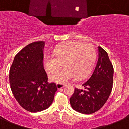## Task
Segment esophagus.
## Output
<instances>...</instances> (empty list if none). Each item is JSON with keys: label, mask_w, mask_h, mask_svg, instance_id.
<instances>
[{"label": "esophagus", "mask_w": 129, "mask_h": 129, "mask_svg": "<svg viewBox=\"0 0 129 129\" xmlns=\"http://www.w3.org/2000/svg\"><path fill=\"white\" fill-rule=\"evenodd\" d=\"M65 86L64 84H57V88L58 89H61V88H64Z\"/></svg>", "instance_id": "1"}]
</instances>
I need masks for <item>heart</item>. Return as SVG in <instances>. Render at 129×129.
I'll list each match as a JSON object with an SVG mask.
<instances>
[{"mask_svg":"<svg viewBox=\"0 0 129 129\" xmlns=\"http://www.w3.org/2000/svg\"><path fill=\"white\" fill-rule=\"evenodd\" d=\"M96 59V52L91 44L69 41L60 45L55 50L53 55L44 59V67L49 72H56L63 66L66 67L50 76L57 84H66L75 77L83 78L92 71Z\"/></svg>","mask_w":129,"mask_h":129,"instance_id":"heart-1","label":"heart"}]
</instances>
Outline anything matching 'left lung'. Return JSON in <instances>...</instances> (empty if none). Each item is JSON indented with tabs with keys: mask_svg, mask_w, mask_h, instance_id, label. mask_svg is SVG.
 <instances>
[{
	"mask_svg": "<svg viewBox=\"0 0 129 129\" xmlns=\"http://www.w3.org/2000/svg\"><path fill=\"white\" fill-rule=\"evenodd\" d=\"M98 52L95 69L82 84L84 90L75 88L70 98L72 109L83 114H91L101 109L112 90L113 67L107 52L100 47H98Z\"/></svg>",
	"mask_w": 129,
	"mask_h": 129,
	"instance_id": "1",
	"label": "left lung"
}]
</instances>
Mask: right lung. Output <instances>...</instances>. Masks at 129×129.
<instances>
[{"instance_id": "add662e5", "label": "right lung", "mask_w": 129, "mask_h": 129, "mask_svg": "<svg viewBox=\"0 0 129 129\" xmlns=\"http://www.w3.org/2000/svg\"><path fill=\"white\" fill-rule=\"evenodd\" d=\"M44 41L27 45L14 57L9 72L10 88L14 96L25 110L36 113L47 109L57 88L48 83L43 68Z\"/></svg>"}]
</instances>
